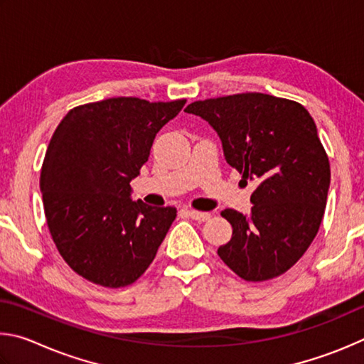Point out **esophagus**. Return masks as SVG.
Wrapping results in <instances>:
<instances>
[{
    "label": "esophagus",
    "instance_id": "esophagus-1",
    "mask_svg": "<svg viewBox=\"0 0 364 364\" xmlns=\"http://www.w3.org/2000/svg\"><path fill=\"white\" fill-rule=\"evenodd\" d=\"M190 218H192L193 220H198V222H206L211 219V214L209 213H201V211H195V209H190V211H187Z\"/></svg>",
    "mask_w": 364,
    "mask_h": 364
}]
</instances>
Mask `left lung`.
Here are the masks:
<instances>
[{
  "mask_svg": "<svg viewBox=\"0 0 364 364\" xmlns=\"http://www.w3.org/2000/svg\"><path fill=\"white\" fill-rule=\"evenodd\" d=\"M222 140L227 163L257 183L251 214L225 209L232 240L219 257L246 282L288 272L315 240L329 188V159L314 118L296 100L241 92L192 102Z\"/></svg>",
  "mask_w": 364,
  "mask_h": 364,
  "instance_id": "obj_1",
  "label": "left lung"
}]
</instances>
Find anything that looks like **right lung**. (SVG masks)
Returning a JSON list of instances; mask_svg holds the SVG:
<instances>
[{
  "label": "right lung",
  "instance_id": "1",
  "mask_svg": "<svg viewBox=\"0 0 364 364\" xmlns=\"http://www.w3.org/2000/svg\"><path fill=\"white\" fill-rule=\"evenodd\" d=\"M186 102H91L72 108L54 131L40 178L44 215L62 259L87 282L124 288L155 259L177 209L132 201L129 182Z\"/></svg>",
  "mask_w": 364,
  "mask_h": 364
}]
</instances>
